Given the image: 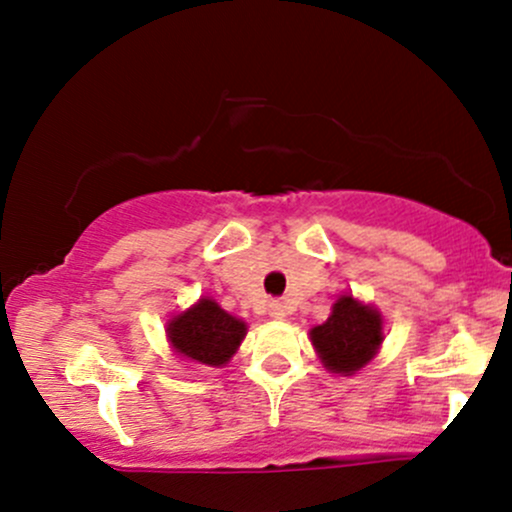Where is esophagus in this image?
<instances>
[{"label": "esophagus", "mask_w": 512, "mask_h": 512, "mask_svg": "<svg viewBox=\"0 0 512 512\" xmlns=\"http://www.w3.org/2000/svg\"><path fill=\"white\" fill-rule=\"evenodd\" d=\"M286 315H289V305L281 301L269 303V317H272V320H286Z\"/></svg>", "instance_id": "obj_1"}]
</instances>
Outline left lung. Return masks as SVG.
<instances>
[{
	"instance_id": "left-lung-1",
	"label": "left lung",
	"mask_w": 512,
	"mask_h": 512,
	"mask_svg": "<svg viewBox=\"0 0 512 512\" xmlns=\"http://www.w3.org/2000/svg\"><path fill=\"white\" fill-rule=\"evenodd\" d=\"M310 342L317 358L330 373L356 375L378 356L385 339L383 313L373 303L342 293L322 325L310 327Z\"/></svg>"
}]
</instances>
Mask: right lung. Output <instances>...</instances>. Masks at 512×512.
<instances>
[{"instance_id":"add662e5","label":"right lung","mask_w":512,"mask_h":512,"mask_svg":"<svg viewBox=\"0 0 512 512\" xmlns=\"http://www.w3.org/2000/svg\"><path fill=\"white\" fill-rule=\"evenodd\" d=\"M245 334L248 325L240 317L226 313L209 296L170 315L166 322V337L173 354L195 366L223 368L236 356Z\"/></svg>"}]
</instances>
